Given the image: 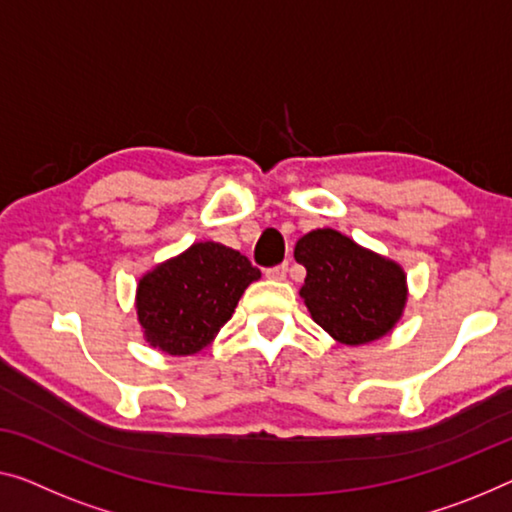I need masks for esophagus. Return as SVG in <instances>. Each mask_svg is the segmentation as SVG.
Wrapping results in <instances>:
<instances>
[{
	"instance_id": "34e87169",
	"label": "esophagus",
	"mask_w": 512,
	"mask_h": 512,
	"mask_svg": "<svg viewBox=\"0 0 512 512\" xmlns=\"http://www.w3.org/2000/svg\"><path fill=\"white\" fill-rule=\"evenodd\" d=\"M266 278L269 280H285L287 278V264H278L273 269H266Z\"/></svg>"
}]
</instances>
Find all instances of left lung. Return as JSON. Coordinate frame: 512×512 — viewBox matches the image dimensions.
Returning a JSON list of instances; mask_svg holds the SVG:
<instances>
[{"mask_svg":"<svg viewBox=\"0 0 512 512\" xmlns=\"http://www.w3.org/2000/svg\"><path fill=\"white\" fill-rule=\"evenodd\" d=\"M294 257L308 271L301 299L312 319L342 345H368L400 322L407 276L398 262L331 227L301 236Z\"/></svg>","mask_w":512,"mask_h":512,"instance_id":"8db88e82","label":"left lung"}]
</instances>
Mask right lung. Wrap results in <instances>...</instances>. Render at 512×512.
<instances>
[{"label": "right lung", "instance_id": "add662e5", "mask_svg": "<svg viewBox=\"0 0 512 512\" xmlns=\"http://www.w3.org/2000/svg\"><path fill=\"white\" fill-rule=\"evenodd\" d=\"M259 269L216 241L193 243L137 282V322L144 340L170 356L197 354L230 322Z\"/></svg>", "mask_w": 512, "mask_h": 512}]
</instances>
